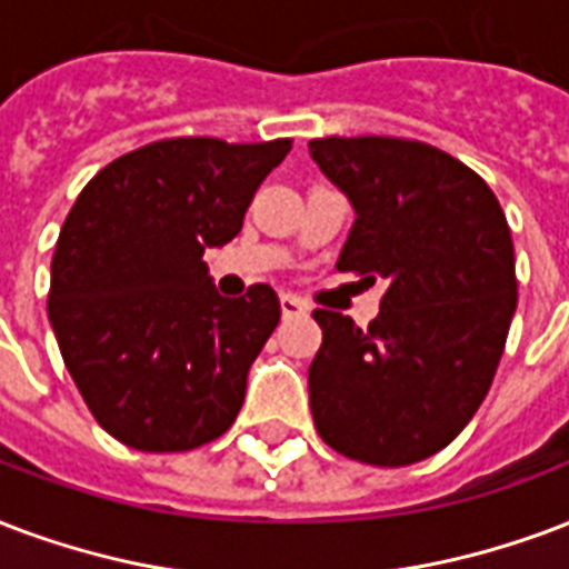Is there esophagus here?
<instances>
[{
    "mask_svg": "<svg viewBox=\"0 0 569 569\" xmlns=\"http://www.w3.org/2000/svg\"><path fill=\"white\" fill-rule=\"evenodd\" d=\"M280 310H283V319H292V316H303L310 310V303L298 298V295H280Z\"/></svg>",
    "mask_w": 569,
    "mask_h": 569,
    "instance_id": "esophagus-1",
    "label": "esophagus"
}]
</instances>
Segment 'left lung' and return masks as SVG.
<instances>
[{"mask_svg":"<svg viewBox=\"0 0 569 569\" xmlns=\"http://www.w3.org/2000/svg\"><path fill=\"white\" fill-rule=\"evenodd\" d=\"M310 158L355 208L337 268L385 280L367 328L313 313V423L342 457L411 466L448 448L492 385L516 313L510 227L487 181L427 142L325 137Z\"/></svg>","mask_w":569,"mask_h":569,"instance_id":"8db88e82","label":"left lung"}]
</instances>
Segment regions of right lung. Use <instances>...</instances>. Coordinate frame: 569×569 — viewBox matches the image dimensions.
I'll return each instance as SVG.
<instances>
[{"mask_svg":"<svg viewBox=\"0 0 569 569\" xmlns=\"http://www.w3.org/2000/svg\"><path fill=\"white\" fill-rule=\"evenodd\" d=\"M292 140L176 137L94 176L56 241L47 313L64 367L112 439L181 453L223 436L280 322L268 283L217 292L202 253L241 232Z\"/></svg>","mask_w":569,"mask_h":569,"instance_id":"add662e5","label":"right lung"}]
</instances>
